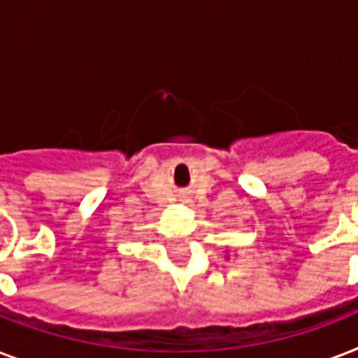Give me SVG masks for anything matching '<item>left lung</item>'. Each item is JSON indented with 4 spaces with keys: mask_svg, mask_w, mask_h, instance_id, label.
Wrapping results in <instances>:
<instances>
[{
    "mask_svg": "<svg viewBox=\"0 0 358 358\" xmlns=\"http://www.w3.org/2000/svg\"><path fill=\"white\" fill-rule=\"evenodd\" d=\"M227 260H229V256H227Z\"/></svg>",
    "mask_w": 358,
    "mask_h": 358,
    "instance_id": "8db88e82",
    "label": "left lung"
}]
</instances>
